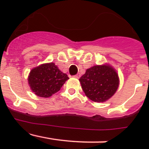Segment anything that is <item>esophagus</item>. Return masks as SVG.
Masks as SVG:
<instances>
[{
  "label": "esophagus",
  "instance_id": "obj_1",
  "mask_svg": "<svg viewBox=\"0 0 149 149\" xmlns=\"http://www.w3.org/2000/svg\"><path fill=\"white\" fill-rule=\"evenodd\" d=\"M74 77H75V78H77V79H78L79 77H81V74H76V75L74 76Z\"/></svg>",
  "mask_w": 149,
  "mask_h": 149
}]
</instances>
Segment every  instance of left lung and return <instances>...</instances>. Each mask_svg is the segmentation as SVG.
I'll list each match as a JSON object with an SVG mask.
<instances>
[{
    "label": "left lung",
    "instance_id": "8db88e82",
    "mask_svg": "<svg viewBox=\"0 0 149 149\" xmlns=\"http://www.w3.org/2000/svg\"><path fill=\"white\" fill-rule=\"evenodd\" d=\"M79 81L85 95L91 101L98 103L110 99L119 86L118 73L107 63L87 68Z\"/></svg>",
    "mask_w": 149,
    "mask_h": 149
}]
</instances>
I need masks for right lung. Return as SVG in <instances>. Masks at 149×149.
<instances>
[{
	"label": "right lung",
	"mask_w": 149,
	"mask_h": 149,
	"mask_svg": "<svg viewBox=\"0 0 149 149\" xmlns=\"http://www.w3.org/2000/svg\"><path fill=\"white\" fill-rule=\"evenodd\" d=\"M54 63H43L32 68L28 75V84L36 95L48 98L57 93L68 80Z\"/></svg>",
	"instance_id": "add662e5"
}]
</instances>
